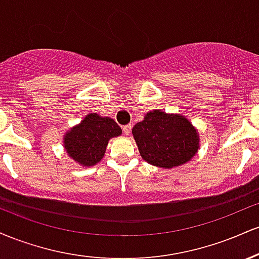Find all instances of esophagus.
<instances>
[{"instance_id": "esophagus-1", "label": "esophagus", "mask_w": 259, "mask_h": 259, "mask_svg": "<svg viewBox=\"0 0 259 259\" xmlns=\"http://www.w3.org/2000/svg\"><path fill=\"white\" fill-rule=\"evenodd\" d=\"M132 124H127V125H124L123 126V133L124 135H130V132H132Z\"/></svg>"}]
</instances>
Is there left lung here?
Returning a JSON list of instances; mask_svg holds the SVG:
<instances>
[{
    "instance_id": "obj_1",
    "label": "left lung",
    "mask_w": 259,
    "mask_h": 259,
    "mask_svg": "<svg viewBox=\"0 0 259 259\" xmlns=\"http://www.w3.org/2000/svg\"><path fill=\"white\" fill-rule=\"evenodd\" d=\"M132 133L142 158L159 168L185 164L200 147L198 132L189 119L158 109L148 112Z\"/></svg>"
}]
</instances>
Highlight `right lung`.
Listing matches in <instances>:
<instances>
[{
    "label": "right lung",
    "mask_w": 259,
    "mask_h": 259,
    "mask_svg": "<svg viewBox=\"0 0 259 259\" xmlns=\"http://www.w3.org/2000/svg\"><path fill=\"white\" fill-rule=\"evenodd\" d=\"M120 134V126L112 118L89 113L81 123L65 133L64 148L80 165L91 167L103 158L109 140Z\"/></svg>",
    "instance_id": "obj_1"
}]
</instances>
